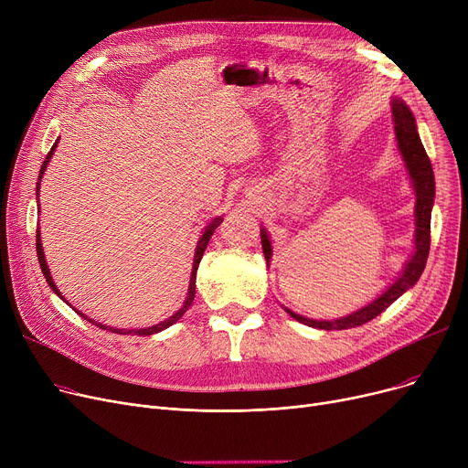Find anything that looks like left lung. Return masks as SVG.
Returning <instances> with one entry per match:
<instances>
[{
	"mask_svg": "<svg viewBox=\"0 0 468 468\" xmlns=\"http://www.w3.org/2000/svg\"><path fill=\"white\" fill-rule=\"evenodd\" d=\"M390 106H392V121H395L399 152L406 163L411 186L415 189V239H413L415 252L408 260L406 267L402 269L400 277L372 303L364 305L362 309L347 316L335 318V321H313V318H305L284 307V311L290 316L296 318L298 323H303L318 330H347V328L360 326L367 321H372V318H376L379 313H383L390 303H395L406 290H410L417 281H420L423 273L427 258H429V249H431V212L434 205V172H432L431 159L421 144V138L417 134L413 113L404 104V101H400V98H395ZM261 249H263L265 261L269 265V260H271V254H273V247L263 228H261Z\"/></svg>",
	"mask_w": 468,
	"mask_h": 468,
	"instance_id": "left-lung-1",
	"label": "left lung"
}]
</instances>
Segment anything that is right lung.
<instances>
[{
  "instance_id": "add662e5",
  "label": "right lung",
  "mask_w": 468,
  "mask_h": 468,
  "mask_svg": "<svg viewBox=\"0 0 468 468\" xmlns=\"http://www.w3.org/2000/svg\"><path fill=\"white\" fill-rule=\"evenodd\" d=\"M57 144H58V140L53 144V147H51V152L47 154V157H45V161H43V165H41V170H39V176H37V180H41L43 178V172H45V168H47V165H48V161H51V157H53V154H55V147H57ZM37 189H39V184H37ZM221 216H218V218H214L210 224L205 228V231H203V235H201V239H199V242H197V249H195V258H193V269H191V279H189V290H187V298H186V302H184V305L172 314V316H168L166 321H163V323H159V324H155V326H150V328H140V330H121V328H110V326H106V324H101V323H94L92 318H89L85 313H81V311H78L76 309V313L80 314V316H83L85 321H89L90 324H94V326H98V328H102V330H110V332H113V334H136V335H152V334H157V332H161V330H165V328H168V326H172L175 323H178L180 318L184 316V313L191 307V303H193V298H195V277H197V267H199V263H201V258H203V254H205V250H207V244H208V240H210V237H212V233H214V229L221 224ZM36 249H37V260H39V267H41V271H43V275H45V281H47V284L51 286V290L57 293V296H60V292H58V288H57V284H55V281H53V277H51V271H48V267H47V261H45V254H43V247H41V237H39V229H37V237H36ZM60 300H64L62 296H60ZM66 302V300H64ZM68 303V302H66Z\"/></svg>"
}]
</instances>
